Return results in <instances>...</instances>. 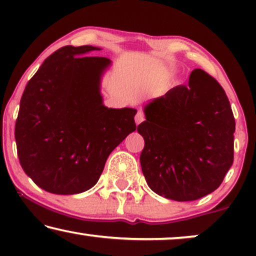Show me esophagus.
I'll return each mask as SVG.
<instances>
[{"instance_id":"esophagus-1","label":"esophagus","mask_w":256,"mask_h":256,"mask_svg":"<svg viewBox=\"0 0 256 256\" xmlns=\"http://www.w3.org/2000/svg\"><path fill=\"white\" fill-rule=\"evenodd\" d=\"M143 121H144V115H143L142 112H138V113L135 115V124L138 126Z\"/></svg>"}]
</instances>
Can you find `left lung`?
Masks as SVG:
<instances>
[{
	"mask_svg": "<svg viewBox=\"0 0 256 256\" xmlns=\"http://www.w3.org/2000/svg\"><path fill=\"white\" fill-rule=\"evenodd\" d=\"M140 162L149 188L176 202L210 194L233 164L236 121L225 90L196 68L188 85L144 104Z\"/></svg>",
	"mask_w": 256,
	"mask_h": 256,
	"instance_id": "8db88e82",
	"label": "left lung"
}]
</instances>
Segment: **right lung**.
Wrapping results in <instances>:
<instances>
[{
    "label": "right lung",
    "mask_w": 256,
    "mask_h": 256,
    "mask_svg": "<svg viewBox=\"0 0 256 256\" xmlns=\"http://www.w3.org/2000/svg\"><path fill=\"white\" fill-rule=\"evenodd\" d=\"M100 48L68 45L26 84L15 138L24 172L43 190L76 194L99 180L110 152L135 132V108H108L101 80L112 60Z\"/></svg>",
    "instance_id": "obj_1"
}]
</instances>
